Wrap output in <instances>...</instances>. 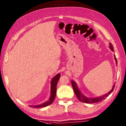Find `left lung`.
<instances>
[{"instance_id": "8db88e82", "label": "left lung", "mask_w": 126, "mask_h": 126, "mask_svg": "<svg viewBox=\"0 0 126 126\" xmlns=\"http://www.w3.org/2000/svg\"><path fill=\"white\" fill-rule=\"evenodd\" d=\"M109 47L110 48L112 51H114L113 45H112L111 43H109ZM114 58H115V61H116V63L117 64V61L115 56H114ZM71 84H72V87H73V89L74 90L75 94V95L77 96V98H78L80 101L82 102H83L85 103H97V102H98L101 101L102 100H104V99L106 97H107V96H108L109 95H110V94L113 92V91L115 88V85H114L113 88H112V89L107 94H106L102 95L101 96H100V97L92 98L87 97H85V96H84V95H83L81 93V92H79V90L78 88H77L76 83L74 81H71Z\"/></svg>"}]
</instances>
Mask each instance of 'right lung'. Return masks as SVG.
<instances>
[{"instance_id": "obj_1", "label": "right lung", "mask_w": 126, "mask_h": 126, "mask_svg": "<svg viewBox=\"0 0 126 126\" xmlns=\"http://www.w3.org/2000/svg\"><path fill=\"white\" fill-rule=\"evenodd\" d=\"M61 74H58L57 75H56L52 79L51 82V96L49 98V101H47L46 102L43 103L42 104L38 106H34L31 107H33L34 108H42V107H45L47 106H49L50 104H51L53 101H54L56 94V86H57V82L58 81L59 79L60 78Z\"/></svg>"}]
</instances>
